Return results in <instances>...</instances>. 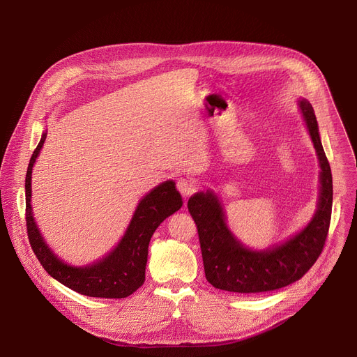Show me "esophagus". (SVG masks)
Returning <instances> with one entry per match:
<instances>
[{"instance_id": "1", "label": "esophagus", "mask_w": 357, "mask_h": 357, "mask_svg": "<svg viewBox=\"0 0 357 357\" xmlns=\"http://www.w3.org/2000/svg\"><path fill=\"white\" fill-rule=\"evenodd\" d=\"M176 189L181 192L183 197H189L195 192L196 185L190 178H179L176 182Z\"/></svg>"}]
</instances>
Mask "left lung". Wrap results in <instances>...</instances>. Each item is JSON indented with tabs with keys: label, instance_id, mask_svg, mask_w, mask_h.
Wrapping results in <instances>:
<instances>
[{
	"label": "left lung",
	"instance_id": "left-lung-1",
	"mask_svg": "<svg viewBox=\"0 0 357 357\" xmlns=\"http://www.w3.org/2000/svg\"><path fill=\"white\" fill-rule=\"evenodd\" d=\"M299 107L321 165L318 209L307 227L282 244L252 251L229 230L223 208L213 192H197L188 200V211L197 227L205 275L215 288L238 294L284 288L307 274L321 256L332 215V172L311 103L302 98Z\"/></svg>",
	"mask_w": 357,
	"mask_h": 357
}]
</instances>
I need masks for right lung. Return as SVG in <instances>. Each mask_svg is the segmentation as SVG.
<instances>
[{
	"mask_svg": "<svg viewBox=\"0 0 357 357\" xmlns=\"http://www.w3.org/2000/svg\"><path fill=\"white\" fill-rule=\"evenodd\" d=\"M46 132L31 157L25 178V220L29 244L46 273L68 288L87 296L126 298L145 281V266L149 240L157 227L182 206L181 193L174 181H167L145 195L117 247L106 257L86 267H72L63 263L43 241L31 208L32 167L45 142Z\"/></svg>",
	"mask_w": 357,
	"mask_h": 357,
	"instance_id": "add662e5",
	"label": "right lung"
}]
</instances>
